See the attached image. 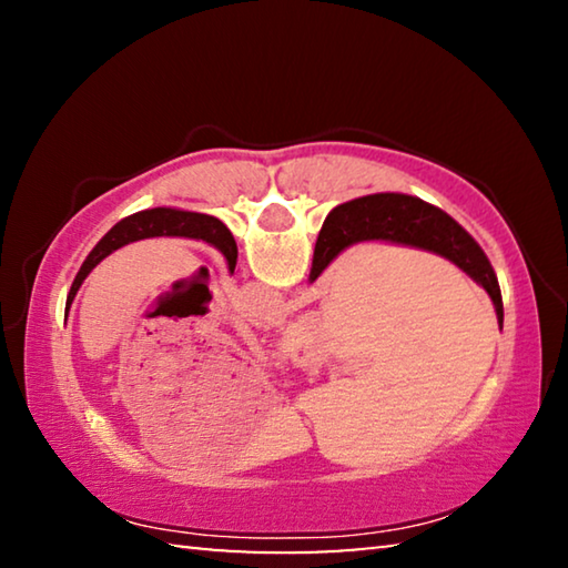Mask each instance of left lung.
I'll list each match as a JSON object with an SVG mask.
<instances>
[{"instance_id": "obj_1", "label": "left lung", "mask_w": 568, "mask_h": 568, "mask_svg": "<svg viewBox=\"0 0 568 568\" xmlns=\"http://www.w3.org/2000/svg\"><path fill=\"white\" fill-rule=\"evenodd\" d=\"M160 235H172V237H195V240H205V243L215 245L220 253L227 257V267L230 273L235 271L237 263V245L235 237L230 230L220 223L213 215H203V213H185V210H170V207H155V210H142L138 215H130L120 220L108 235H104L98 245L92 247V253L88 255V261L82 263L80 273H77L74 283L70 287V295H67V311L74 301L77 291L84 283V277L92 273V267L100 261H104L112 250H118L128 243H134V240H145V237H160Z\"/></svg>"}]
</instances>
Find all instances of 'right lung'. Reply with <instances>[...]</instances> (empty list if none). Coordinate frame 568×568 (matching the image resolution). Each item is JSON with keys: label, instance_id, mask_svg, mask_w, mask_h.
<instances>
[{"label": "right lung", "instance_id": "right-lung-1", "mask_svg": "<svg viewBox=\"0 0 568 568\" xmlns=\"http://www.w3.org/2000/svg\"><path fill=\"white\" fill-rule=\"evenodd\" d=\"M363 240H388V243L413 245L430 250L448 257L460 271L468 273L484 291L491 295L496 305L498 323H504V303L501 291L491 263L484 250L460 227L454 217L444 210L423 203L418 197L396 195V192H383V195H368L351 200L338 205L325 217L321 227L318 243L313 253L311 281H315L335 255L353 243Z\"/></svg>", "mask_w": 568, "mask_h": 568}]
</instances>
